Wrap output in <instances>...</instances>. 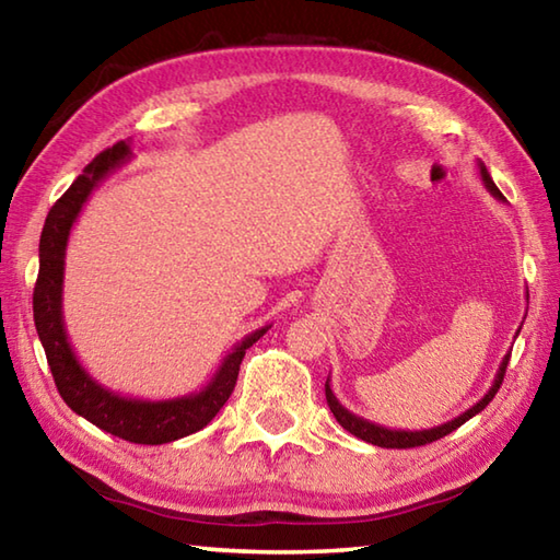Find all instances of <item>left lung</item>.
Instances as JSON below:
<instances>
[{
    "mask_svg": "<svg viewBox=\"0 0 560 560\" xmlns=\"http://www.w3.org/2000/svg\"><path fill=\"white\" fill-rule=\"evenodd\" d=\"M477 168H480V178H482V183H485V188L490 190L497 200H504L502 190L494 186L490 171H487V166L482 164V161H477ZM526 303H528V291H526ZM520 330H522V328H520ZM520 330H516V335H520ZM510 354H512V352H506L504 358H502L500 370H497V374H494V382H492V386H490V392H487L480 401L472 404L470 409L463 411L460 416H455L453 421L435 425V429H425V431H401V429H386V425H380V423H372V421H368V419H362V416L348 411V409H345V406L338 401V396H335L332 389H330V377H328V382H325V399H328L330 411H332L335 419H338V423L342 425V429L350 431L352 435H358V439L368 441V443H372V445H380V448H416V445H425V443H433V441L443 439V435H448V433H453L455 429H460V425H463L465 421H470L472 416L480 413V411L485 409V406L494 399V394L500 392V384H502V380H504L506 364H510Z\"/></svg>",
    "mask_w": 560,
    "mask_h": 560,
    "instance_id": "left-lung-1",
    "label": "left lung"
}]
</instances>
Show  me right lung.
<instances>
[{"label": "right lung", "mask_w": 560, "mask_h": 560, "mask_svg": "<svg viewBox=\"0 0 560 560\" xmlns=\"http://www.w3.org/2000/svg\"><path fill=\"white\" fill-rule=\"evenodd\" d=\"M131 141H117L115 147L103 151L85 166L73 186L50 208L38 245V279L34 289V323L38 340L46 350V360L54 382L63 401L78 416H83L97 429L117 439L141 445H161L178 441L208 425L215 413L225 406L237 384L240 364L245 352L257 342L271 325L245 335L212 374V380L198 392L176 396V399H135L107 389L80 364L73 345L68 340L63 320V271L66 249L80 210L93 196V190L119 166L131 159Z\"/></svg>", "instance_id": "obj_1"}]
</instances>
